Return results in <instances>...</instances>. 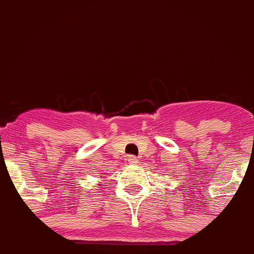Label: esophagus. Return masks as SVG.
<instances>
[{"mask_svg": "<svg viewBox=\"0 0 254 254\" xmlns=\"http://www.w3.org/2000/svg\"><path fill=\"white\" fill-rule=\"evenodd\" d=\"M127 161H128V164H132V165H134V164L137 163V158L136 156H133V155H129L128 158H127Z\"/></svg>", "mask_w": 254, "mask_h": 254, "instance_id": "esophagus-1", "label": "esophagus"}]
</instances>
